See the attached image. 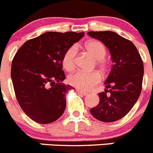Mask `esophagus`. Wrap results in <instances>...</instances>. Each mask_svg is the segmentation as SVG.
Returning a JSON list of instances; mask_svg holds the SVG:
<instances>
[{
    "label": "esophagus",
    "instance_id": "1",
    "mask_svg": "<svg viewBox=\"0 0 153 153\" xmlns=\"http://www.w3.org/2000/svg\"><path fill=\"white\" fill-rule=\"evenodd\" d=\"M76 91H77L78 92V93L79 94H80V95H82V96H86V95H87V92H83V91H82V90H79V89H76Z\"/></svg>",
    "mask_w": 153,
    "mask_h": 153
}]
</instances>
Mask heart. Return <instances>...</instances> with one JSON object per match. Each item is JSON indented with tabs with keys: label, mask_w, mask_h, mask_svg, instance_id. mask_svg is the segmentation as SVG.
I'll return each mask as SVG.
<instances>
[{
	"label": "heart",
	"mask_w": 153,
	"mask_h": 153,
	"mask_svg": "<svg viewBox=\"0 0 153 153\" xmlns=\"http://www.w3.org/2000/svg\"><path fill=\"white\" fill-rule=\"evenodd\" d=\"M84 48L96 60V65L102 74H105L109 67L108 61L105 59L106 48L102 42L96 40H91L84 45ZM76 48L71 46L67 49L62 57V65L67 71H72L76 67ZM71 85L82 91H89L93 89L101 81V76L96 71L84 72L78 71L72 74L68 78Z\"/></svg>",
	"instance_id": "1"
}]
</instances>
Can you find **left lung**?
Returning a JSON list of instances; mask_svg holds the SVG:
<instances>
[{
    "label": "left lung",
    "instance_id": "8db88e82",
    "mask_svg": "<svg viewBox=\"0 0 153 153\" xmlns=\"http://www.w3.org/2000/svg\"><path fill=\"white\" fill-rule=\"evenodd\" d=\"M87 34L109 49L114 63L105 82L107 89L99 92V105L90 113L101 121L114 122L124 117L140 97L144 74L142 58L132 42L116 33L92 31Z\"/></svg>",
    "mask_w": 153,
    "mask_h": 153
}]
</instances>
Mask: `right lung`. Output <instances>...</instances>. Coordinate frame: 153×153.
<instances>
[{"mask_svg": "<svg viewBox=\"0 0 153 153\" xmlns=\"http://www.w3.org/2000/svg\"><path fill=\"white\" fill-rule=\"evenodd\" d=\"M84 33L48 32L29 39L15 54L11 79L16 99L28 117L39 124L59 118L66 107V93L72 86L62 83V57Z\"/></svg>", "mask_w": 153, "mask_h": 153, "instance_id": "obj_1", "label": "right lung"}]
</instances>
